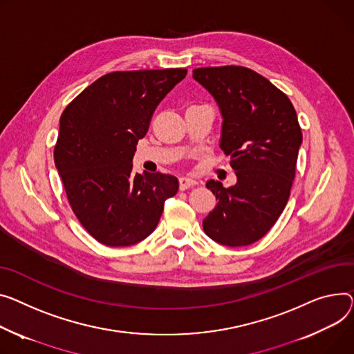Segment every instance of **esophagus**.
I'll return each instance as SVG.
<instances>
[{
    "instance_id": "esophagus-1",
    "label": "esophagus",
    "mask_w": 354,
    "mask_h": 354,
    "mask_svg": "<svg viewBox=\"0 0 354 354\" xmlns=\"http://www.w3.org/2000/svg\"><path fill=\"white\" fill-rule=\"evenodd\" d=\"M194 185H196V180L192 178H186V176L179 178V189L180 191H186L187 187H191Z\"/></svg>"
}]
</instances>
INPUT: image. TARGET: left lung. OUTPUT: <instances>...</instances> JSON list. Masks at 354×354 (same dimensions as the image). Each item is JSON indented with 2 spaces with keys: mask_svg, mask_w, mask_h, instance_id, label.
<instances>
[{
  "mask_svg": "<svg viewBox=\"0 0 354 354\" xmlns=\"http://www.w3.org/2000/svg\"><path fill=\"white\" fill-rule=\"evenodd\" d=\"M194 78L219 104L221 149L230 158L238 182L206 187L218 205L203 219L210 239L230 248L262 239L283 212L296 176L301 129L285 92L241 65L194 69Z\"/></svg>",
  "mask_w": 354,
  "mask_h": 354,
  "instance_id": "left-lung-1",
  "label": "left lung"
}]
</instances>
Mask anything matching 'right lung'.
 <instances>
[{"mask_svg": "<svg viewBox=\"0 0 354 354\" xmlns=\"http://www.w3.org/2000/svg\"><path fill=\"white\" fill-rule=\"evenodd\" d=\"M187 73L183 68L115 71L64 109L55 167L80 223L106 246H131L155 230L178 179L132 172V158L152 115Z\"/></svg>", "mask_w": 354, "mask_h": 354, "instance_id": "obj_1", "label": "right lung"}]
</instances>
